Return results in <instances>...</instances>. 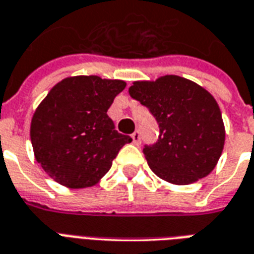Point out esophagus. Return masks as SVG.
I'll return each mask as SVG.
<instances>
[{"label": "esophagus", "instance_id": "1", "mask_svg": "<svg viewBox=\"0 0 254 254\" xmlns=\"http://www.w3.org/2000/svg\"><path fill=\"white\" fill-rule=\"evenodd\" d=\"M132 140H133V143L136 144V145H138L140 144V141H141V136H140V132L138 130H134V132L132 133Z\"/></svg>", "mask_w": 254, "mask_h": 254}]
</instances>
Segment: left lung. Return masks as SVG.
I'll use <instances>...</instances> for the list:
<instances>
[{
	"label": "left lung",
	"mask_w": 254,
	"mask_h": 254,
	"mask_svg": "<svg viewBox=\"0 0 254 254\" xmlns=\"http://www.w3.org/2000/svg\"><path fill=\"white\" fill-rule=\"evenodd\" d=\"M129 94L148 107L159 124L158 143L144 148L156 176L174 185H189L215 169L226 130L218 102L207 89L166 74L155 81H134Z\"/></svg>",
	"instance_id": "left-lung-1"
}]
</instances>
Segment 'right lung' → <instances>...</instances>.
Listing matches in <instances>:
<instances>
[{
    "label": "right lung",
    "instance_id": "1",
    "mask_svg": "<svg viewBox=\"0 0 254 254\" xmlns=\"http://www.w3.org/2000/svg\"><path fill=\"white\" fill-rule=\"evenodd\" d=\"M124 80L72 76L57 83L36 107L30 136L36 162L70 189L96 185L132 138L116 130L107 110Z\"/></svg>",
    "mask_w": 254,
    "mask_h": 254
}]
</instances>
